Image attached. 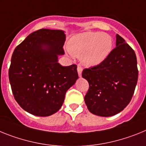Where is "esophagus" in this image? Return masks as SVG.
<instances>
[{
    "label": "esophagus",
    "mask_w": 146,
    "mask_h": 146,
    "mask_svg": "<svg viewBox=\"0 0 146 146\" xmlns=\"http://www.w3.org/2000/svg\"><path fill=\"white\" fill-rule=\"evenodd\" d=\"M77 71H78V76H79V77L82 76V67H80V66H78V68H77Z\"/></svg>",
    "instance_id": "esophagus-1"
}]
</instances>
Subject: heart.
Returning <instances> with one entry per match:
<instances>
[{
  "instance_id": "1",
  "label": "heart",
  "mask_w": 146,
  "mask_h": 146,
  "mask_svg": "<svg viewBox=\"0 0 146 146\" xmlns=\"http://www.w3.org/2000/svg\"><path fill=\"white\" fill-rule=\"evenodd\" d=\"M113 48V40L104 32L87 31L72 36L68 49L74 56L79 57L86 67H95L103 63Z\"/></svg>"
}]
</instances>
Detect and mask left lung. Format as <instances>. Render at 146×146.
Wrapping results in <instances>:
<instances>
[{"mask_svg": "<svg viewBox=\"0 0 146 146\" xmlns=\"http://www.w3.org/2000/svg\"><path fill=\"white\" fill-rule=\"evenodd\" d=\"M137 64L134 50L116 35V48L107 59L82 72V77L90 85L84 101L91 113L110 117L126 108L137 82Z\"/></svg>", "mask_w": 146, "mask_h": 146, "instance_id": "left-lung-1", "label": "left lung"}]
</instances>
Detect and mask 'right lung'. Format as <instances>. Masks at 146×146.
<instances>
[{
    "instance_id": "right-lung-1",
    "label": "right lung",
    "mask_w": 146,
    "mask_h": 146,
    "mask_svg": "<svg viewBox=\"0 0 146 146\" xmlns=\"http://www.w3.org/2000/svg\"><path fill=\"white\" fill-rule=\"evenodd\" d=\"M66 35L62 30L42 29L31 33L16 47L9 78L14 97L25 111L46 117L59 110L65 93L78 78L77 66L63 67Z\"/></svg>"
}]
</instances>
